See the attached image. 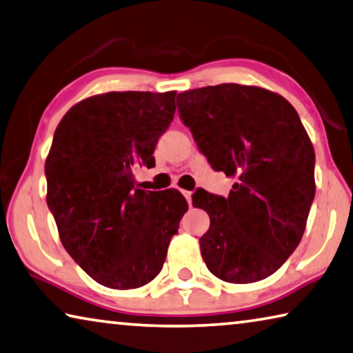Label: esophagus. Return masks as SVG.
Masks as SVG:
<instances>
[{
    "mask_svg": "<svg viewBox=\"0 0 353 353\" xmlns=\"http://www.w3.org/2000/svg\"><path fill=\"white\" fill-rule=\"evenodd\" d=\"M182 194H183V196H185L188 205H192V192H187V190H183Z\"/></svg>",
    "mask_w": 353,
    "mask_h": 353,
    "instance_id": "esophagus-1",
    "label": "esophagus"
}]
</instances>
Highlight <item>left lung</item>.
I'll return each instance as SVG.
<instances>
[{"label":"left lung","instance_id":"1","mask_svg":"<svg viewBox=\"0 0 353 353\" xmlns=\"http://www.w3.org/2000/svg\"><path fill=\"white\" fill-rule=\"evenodd\" d=\"M177 108L212 168L237 181L228 198L193 199L210 218L199 239L207 268L236 284L270 276L299 247L316 193L314 148L297 111L236 83L179 94Z\"/></svg>","mask_w":353,"mask_h":353}]
</instances>
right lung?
Masks as SVG:
<instances>
[{"mask_svg": "<svg viewBox=\"0 0 353 353\" xmlns=\"http://www.w3.org/2000/svg\"><path fill=\"white\" fill-rule=\"evenodd\" d=\"M174 97V91L100 94L72 106L56 127L46 161L48 209L67 253L102 286L152 281L188 210L177 190L146 192L133 177L138 165H155Z\"/></svg>", "mask_w": 353, "mask_h": 353, "instance_id": "1", "label": "right lung"}]
</instances>
